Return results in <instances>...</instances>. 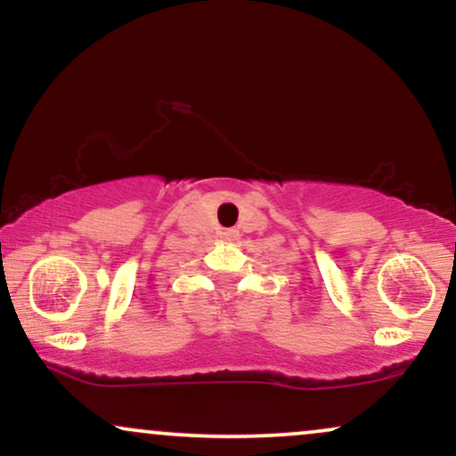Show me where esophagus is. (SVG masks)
<instances>
[{
  "label": "esophagus",
  "mask_w": 456,
  "mask_h": 456,
  "mask_svg": "<svg viewBox=\"0 0 456 456\" xmlns=\"http://www.w3.org/2000/svg\"><path fill=\"white\" fill-rule=\"evenodd\" d=\"M221 235H223V238L224 240H235V238H238V232H235V229H224V232H221Z\"/></svg>",
  "instance_id": "1"
}]
</instances>
